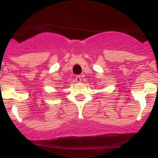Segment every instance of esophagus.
<instances>
[{
	"label": "esophagus",
	"instance_id": "esophagus-1",
	"mask_svg": "<svg viewBox=\"0 0 158 158\" xmlns=\"http://www.w3.org/2000/svg\"><path fill=\"white\" fill-rule=\"evenodd\" d=\"M81 80H82L81 76H80V75H79V76L76 77V81L77 82H78V83H79V82L81 81Z\"/></svg>",
	"mask_w": 158,
	"mask_h": 158
}]
</instances>
